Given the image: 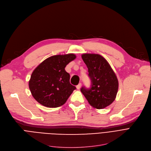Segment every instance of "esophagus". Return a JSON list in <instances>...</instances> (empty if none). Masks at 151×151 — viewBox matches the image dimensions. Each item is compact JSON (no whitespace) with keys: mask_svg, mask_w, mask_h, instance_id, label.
Returning <instances> with one entry per match:
<instances>
[{"mask_svg":"<svg viewBox=\"0 0 151 151\" xmlns=\"http://www.w3.org/2000/svg\"><path fill=\"white\" fill-rule=\"evenodd\" d=\"M81 83H79L77 86H76V89H80L81 88Z\"/></svg>","mask_w":151,"mask_h":151,"instance_id":"34e87169","label":"esophagus"}]
</instances>
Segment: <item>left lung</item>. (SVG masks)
<instances>
[{
	"instance_id": "left-lung-1",
	"label": "left lung",
	"mask_w": 151,
	"mask_h": 151,
	"mask_svg": "<svg viewBox=\"0 0 151 151\" xmlns=\"http://www.w3.org/2000/svg\"><path fill=\"white\" fill-rule=\"evenodd\" d=\"M82 59L88 68L91 87L81 91L93 108L103 109L110 105L116 99L119 83L108 61L97 54H83Z\"/></svg>"
}]
</instances>
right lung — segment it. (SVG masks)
Returning a JSON list of instances; mask_svg holds the SVG:
<instances>
[{
    "label": "right lung",
    "mask_w": 151,
    "mask_h": 151,
    "mask_svg": "<svg viewBox=\"0 0 151 151\" xmlns=\"http://www.w3.org/2000/svg\"><path fill=\"white\" fill-rule=\"evenodd\" d=\"M76 58L74 54L53 55L33 71L29 87L39 104L48 108H57L67 101L76 87L70 83V75L65 68Z\"/></svg>",
    "instance_id": "obj_1"
}]
</instances>
